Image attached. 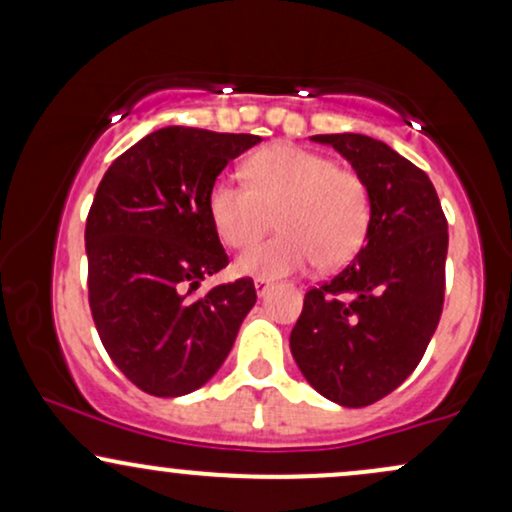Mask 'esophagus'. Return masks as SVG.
I'll list each match as a JSON object with an SVG mask.
<instances>
[{
	"label": "esophagus",
	"instance_id": "esophagus-1",
	"mask_svg": "<svg viewBox=\"0 0 512 512\" xmlns=\"http://www.w3.org/2000/svg\"><path fill=\"white\" fill-rule=\"evenodd\" d=\"M269 286H272V281H269V279H255V291H257V296H264V293L269 291Z\"/></svg>",
	"mask_w": 512,
	"mask_h": 512
}]
</instances>
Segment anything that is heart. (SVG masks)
I'll return each mask as SVG.
<instances>
[{
  "mask_svg": "<svg viewBox=\"0 0 512 512\" xmlns=\"http://www.w3.org/2000/svg\"><path fill=\"white\" fill-rule=\"evenodd\" d=\"M248 185L219 178L209 216L228 248H249L273 227L282 233L238 257L240 274L279 279L317 264L342 267L361 250L370 226L368 182L354 168L293 144H274L245 163Z\"/></svg>",
  "mask_w": 512,
  "mask_h": 512,
  "instance_id": "heart-1",
  "label": "heart"
}]
</instances>
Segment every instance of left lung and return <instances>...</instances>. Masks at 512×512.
<instances>
[{
    "instance_id": "obj_1",
    "label": "left lung",
    "mask_w": 512,
    "mask_h": 512,
    "mask_svg": "<svg viewBox=\"0 0 512 512\" xmlns=\"http://www.w3.org/2000/svg\"><path fill=\"white\" fill-rule=\"evenodd\" d=\"M363 175L366 243L351 264L305 293L291 354L310 385L342 407H368L414 373L445 301L448 219L414 163L363 134H315Z\"/></svg>"
}]
</instances>
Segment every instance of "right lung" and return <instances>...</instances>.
Masks as SVG:
<instances>
[{
	"label": "right lung",
	"instance_id": "1",
	"mask_svg": "<svg viewBox=\"0 0 512 512\" xmlns=\"http://www.w3.org/2000/svg\"><path fill=\"white\" fill-rule=\"evenodd\" d=\"M257 134L163 127L105 170L86 219L88 305L117 368L154 397L202 387L257 301L250 276L190 298L228 264L209 190Z\"/></svg>",
	"mask_w": 512,
	"mask_h": 512
}]
</instances>
